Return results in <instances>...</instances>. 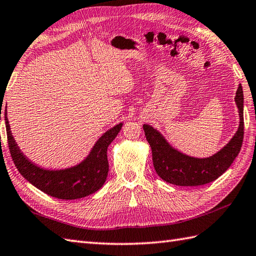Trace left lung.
Here are the masks:
<instances>
[{
  "label": "left lung",
  "mask_w": 256,
  "mask_h": 256,
  "mask_svg": "<svg viewBox=\"0 0 256 256\" xmlns=\"http://www.w3.org/2000/svg\"><path fill=\"white\" fill-rule=\"evenodd\" d=\"M234 101L240 118L236 132L220 150L206 158L192 157L178 150L157 128L150 124L142 126L152 148L154 168L164 181L180 186H204L218 179L230 167L240 152L243 142L244 123L241 84L236 89Z\"/></svg>",
  "instance_id": "left-lung-1"
}]
</instances>
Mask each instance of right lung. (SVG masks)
<instances>
[{"instance_id":"add662e5","label":"right lung","mask_w":256,"mask_h":256,"mask_svg":"<svg viewBox=\"0 0 256 256\" xmlns=\"http://www.w3.org/2000/svg\"><path fill=\"white\" fill-rule=\"evenodd\" d=\"M6 111L4 118L10 156L17 170L34 186L58 200L82 198L102 188L109 171L106 150L121 130L122 122L101 135L90 152L80 164L64 169H46L39 167L24 155L12 135Z\"/></svg>"}]
</instances>
